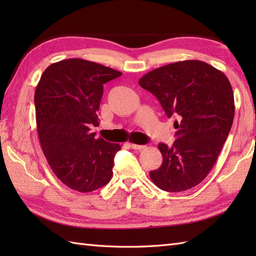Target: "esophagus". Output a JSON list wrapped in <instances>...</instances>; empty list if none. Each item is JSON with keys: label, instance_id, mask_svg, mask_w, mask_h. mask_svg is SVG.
<instances>
[{"label": "esophagus", "instance_id": "34e87169", "mask_svg": "<svg viewBox=\"0 0 256 256\" xmlns=\"http://www.w3.org/2000/svg\"><path fill=\"white\" fill-rule=\"evenodd\" d=\"M130 148H133V150H140L145 148V145H138V144H133V143H131V144H130Z\"/></svg>", "mask_w": 256, "mask_h": 256}]
</instances>
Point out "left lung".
<instances>
[{"instance_id":"left-lung-1","label":"left lung","mask_w":256,"mask_h":256,"mask_svg":"<svg viewBox=\"0 0 256 256\" xmlns=\"http://www.w3.org/2000/svg\"><path fill=\"white\" fill-rule=\"evenodd\" d=\"M138 84L176 118L175 142L170 148L158 144L162 162L150 172V179L168 192L197 186L216 164L232 126L236 108L229 79L209 64L184 60L152 70Z\"/></svg>"}]
</instances>
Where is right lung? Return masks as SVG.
<instances>
[{"mask_svg": "<svg viewBox=\"0 0 256 256\" xmlns=\"http://www.w3.org/2000/svg\"><path fill=\"white\" fill-rule=\"evenodd\" d=\"M122 72L79 58L52 64L35 91L38 136L52 170L62 184L91 192L111 180L121 150L90 132L99 125L103 84Z\"/></svg>", "mask_w": 256, "mask_h": 256, "instance_id": "right-lung-1", "label": "right lung"}]
</instances>
